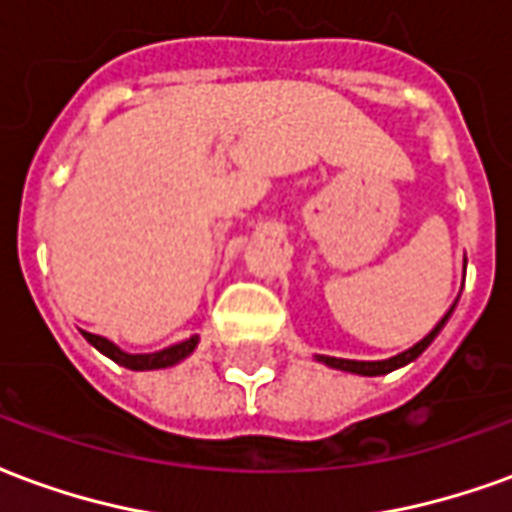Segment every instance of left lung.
<instances>
[{
  "mask_svg": "<svg viewBox=\"0 0 512 512\" xmlns=\"http://www.w3.org/2000/svg\"><path fill=\"white\" fill-rule=\"evenodd\" d=\"M452 307H455V304H452ZM452 307L447 310V315H444V318H441V321L436 323V326H433V329H430V332L425 334L422 340H419L417 345H411L408 351L392 356V359H381V362H356V359H337V356H318V359H321L323 365L337 367V370H345V373H359V376H384V373H392L395 367H403V365H408L411 359H417V356L422 354V351H425L430 343H433V337L441 332L444 321L450 318Z\"/></svg>",
  "mask_w": 512,
  "mask_h": 512,
  "instance_id": "1",
  "label": "left lung"
}]
</instances>
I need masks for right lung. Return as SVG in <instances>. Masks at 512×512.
<instances>
[{
  "instance_id": "1",
  "label": "right lung",
  "mask_w": 512,
  "mask_h": 512,
  "mask_svg": "<svg viewBox=\"0 0 512 512\" xmlns=\"http://www.w3.org/2000/svg\"><path fill=\"white\" fill-rule=\"evenodd\" d=\"M84 340L90 345H95L101 354H106L112 362L117 365L128 367V370H156V367H169V365H178L180 359H186V356L197 348V334L189 337V340H183L178 345H169L164 351H156V354H126V351H120L115 343H109L106 337H98V334H90V332H82Z\"/></svg>"
}]
</instances>
